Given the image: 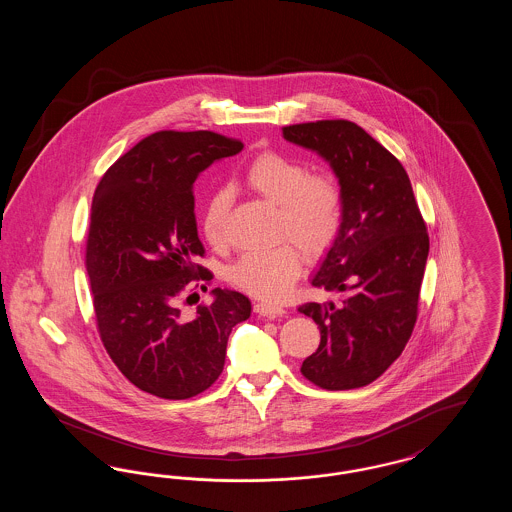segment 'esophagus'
<instances>
[{
	"mask_svg": "<svg viewBox=\"0 0 512 512\" xmlns=\"http://www.w3.org/2000/svg\"><path fill=\"white\" fill-rule=\"evenodd\" d=\"M253 309H255V313H259V315H263V317L268 318L282 317V315L286 313L282 305L268 303V301H257V303L253 305Z\"/></svg>",
	"mask_w": 512,
	"mask_h": 512,
	"instance_id": "obj_1",
	"label": "esophagus"
}]
</instances>
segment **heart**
<instances>
[{"label":"heart","mask_w":512,"mask_h":512,"mask_svg":"<svg viewBox=\"0 0 512 512\" xmlns=\"http://www.w3.org/2000/svg\"><path fill=\"white\" fill-rule=\"evenodd\" d=\"M249 190L278 207V238H290L305 255L318 257L336 242L343 222L340 186L328 174L313 172L288 155L267 151L245 171ZM232 194L219 188L209 197L201 230L213 247L228 244ZM301 272V257L292 244L265 251H247L232 268L230 282L259 299L286 297Z\"/></svg>","instance_id":"obj_1"}]
</instances>
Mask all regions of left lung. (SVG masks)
I'll use <instances>...</instances> for the list:
<instances>
[{
  "mask_svg": "<svg viewBox=\"0 0 512 512\" xmlns=\"http://www.w3.org/2000/svg\"><path fill=\"white\" fill-rule=\"evenodd\" d=\"M282 134L330 163L343 197L340 234L313 286L345 297L338 307H299L320 330L301 374L322 390L363 388L388 370L413 334L430 249L426 222L399 159L359 124L301 122Z\"/></svg>",
  "mask_w": 512,
  "mask_h": 512,
  "instance_id": "8db88e82",
  "label": "left lung"
}]
</instances>
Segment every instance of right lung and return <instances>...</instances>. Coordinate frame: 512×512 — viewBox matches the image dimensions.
Segmentation results:
<instances>
[{
	"label": "right lung",
	"mask_w": 512,
	"mask_h": 512,
	"mask_svg": "<svg viewBox=\"0 0 512 512\" xmlns=\"http://www.w3.org/2000/svg\"><path fill=\"white\" fill-rule=\"evenodd\" d=\"M244 144L211 130L149 134L99 180L86 240V270L99 338L122 374L163 399H190L224 368L232 328L251 315L244 293L213 290L194 315L178 307L213 274L197 236L194 182Z\"/></svg>",
	"instance_id": "1"
}]
</instances>
